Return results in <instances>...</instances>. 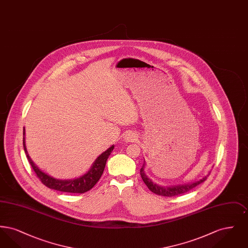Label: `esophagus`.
Here are the masks:
<instances>
[{
	"label": "esophagus",
	"mask_w": 248,
	"mask_h": 248,
	"mask_svg": "<svg viewBox=\"0 0 248 248\" xmlns=\"http://www.w3.org/2000/svg\"><path fill=\"white\" fill-rule=\"evenodd\" d=\"M138 140V136L135 133L129 132L124 136V140L126 142L136 141Z\"/></svg>",
	"instance_id": "34e87169"
}]
</instances>
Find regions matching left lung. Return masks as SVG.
Segmentation results:
<instances>
[{"mask_svg": "<svg viewBox=\"0 0 248 248\" xmlns=\"http://www.w3.org/2000/svg\"><path fill=\"white\" fill-rule=\"evenodd\" d=\"M144 165L143 164L141 168H140V176H141L142 179L144 181V183L147 185V187L150 189L151 191H153L155 194L157 195H161V196H166V197H173V196H177L183 193H186L189 191L190 189L195 188L196 186H198L202 182H203L204 180H206V178L208 177V175L206 177H202L199 181H196L194 183L191 184H187V185H178V186H175V187H160L159 185L154 183L149 177L146 176L145 172H144Z\"/></svg>", "mask_w": 248, "mask_h": 248, "instance_id": "1", "label": "left lung"}]
</instances>
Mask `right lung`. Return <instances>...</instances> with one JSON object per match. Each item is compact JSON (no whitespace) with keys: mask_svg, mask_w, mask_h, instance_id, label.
Masks as SVG:
<instances>
[{"mask_svg":"<svg viewBox=\"0 0 248 248\" xmlns=\"http://www.w3.org/2000/svg\"><path fill=\"white\" fill-rule=\"evenodd\" d=\"M23 135H25V129H24ZM23 146L27 158L31 165L33 171L35 172L37 177L41 180V182L49 189H56L63 192H70V193H84L94 187L96 182L102 176L105 165H106L107 160L114 148V146H111L107 150L106 152L100 154L97 157V159L94 161L91 169L85 175H83V177L76 178V179H71V180H59L48 176L47 174H46L36 166L27 152V149L25 146V138H23Z\"/></svg>","mask_w":248,"mask_h":248,"instance_id":"1","label":"right lung"}]
</instances>
